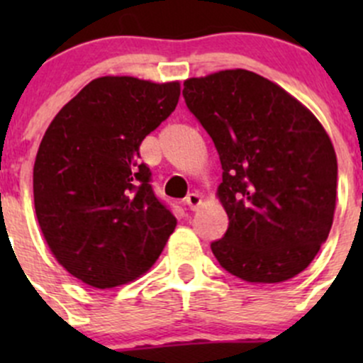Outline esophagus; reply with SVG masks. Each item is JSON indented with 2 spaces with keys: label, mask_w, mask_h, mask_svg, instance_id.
Listing matches in <instances>:
<instances>
[{
  "label": "esophagus",
  "mask_w": 363,
  "mask_h": 363,
  "mask_svg": "<svg viewBox=\"0 0 363 363\" xmlns=\"http://www.w3.org/2000/svg\"><path fill=\"white\" fill-rule=\"evenodd\" d=\"M184 203L188 205V207L191 208V211H196V208H199L200 205H202V196H200L199 193H189V195L186 196Z\"/></svg>",
  "instance_id": "esophagus-1"
}]
</instances>
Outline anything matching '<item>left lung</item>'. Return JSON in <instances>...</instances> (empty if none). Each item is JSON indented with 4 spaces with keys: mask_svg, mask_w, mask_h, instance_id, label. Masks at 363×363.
Listing matches in <instances>:
<instances>
[{
    "mask_svg": "<svg viewBox=\"0 0 363 363\" xmlns=\"http://www.w3.org/2000/svg\"><path fill=\"white\" fill-rule=\"evenodd\" d=\"M182 96L221 161L216 196L228 230L211 244L219 265L247 283L295 277L334 221L337 156L328 133L306 105L250 69L186 79Z\"/></svg>",
    "mask_w": 363,
    "mask_h": 363,
    "instance_id": "left-lung-1",
    "label": "left lung"
}]
</instances>
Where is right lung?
I'll return each mask as SVG.
<instances>
[{"instance_id":"right-lung-1","label":"right lung","mask_w":363,"mask_h":363,"mask_svg":"<svg viewBox=\"0 0 363 363\" xmlns=\"http://www.w3.org/2000/svg\"><path fill=\"white\" fill-rule=\"evenodd\" d=\"M179 80L107 75L56 113L33 168L40 230L54 258L93 288L135 281L160 258L177 219L152 193L142 140L177 107Z\"/></svg>"}]
</instances>
